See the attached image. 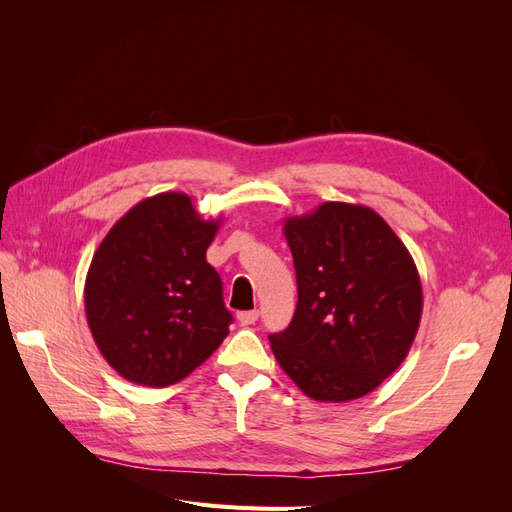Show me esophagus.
Listing matches in <instances>:
<instances>
[{"label": "esophagus", "instance_id": "34e87169", "mask_svg": "<svg viewBox=\"0 0 512 512\" xmlns=\"http://www.w3.org/2000/svg\"><path fill=\"white\" fill-rule=\"evenodd\" d=\"M237 318H239L241 327H250V324H254L258 320V309H250V312H241Z\"/></svg>", "mask_w": 512, "mask_h": 512}]
</instances>
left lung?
<instances>
[{"label": "left lung", "mask_w": 512, "mask_h": 512, "mask_svg": "<svg viewBox=\"0 0 512 512\" xmlns=\"http://www.w3.org/2000/svg\"><path fill=\"white\" fill-rule=\"evenodd\" d=\"M299 301L269 335L277 363L316 401L359 399L404 363L423 314L408 247L363 205L322 203L284 220Z\"/></svg>", "instance_id": "left-lung-1"}]
</instances>
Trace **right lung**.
I'll use <instances>...</instances> for the list:
<instances>
[{
    "mask_svg": "<svg viewBox=\"0 0 512 512\" xmlns=\"http://www.w3.org/2000/svg\"><path fill=\"white\" fill-rule=\"evenodd\" d=\"M222 220H203L183 192L134 205L108 230L85 280V314L121 378L162 389L205 363L232 316L207 247Z\"/></svg>",
    "mask_w": 512,
    "mask_h": 512,
    "instance_id": "add662e5",
    "label": "right lung"
}]
</instances>
